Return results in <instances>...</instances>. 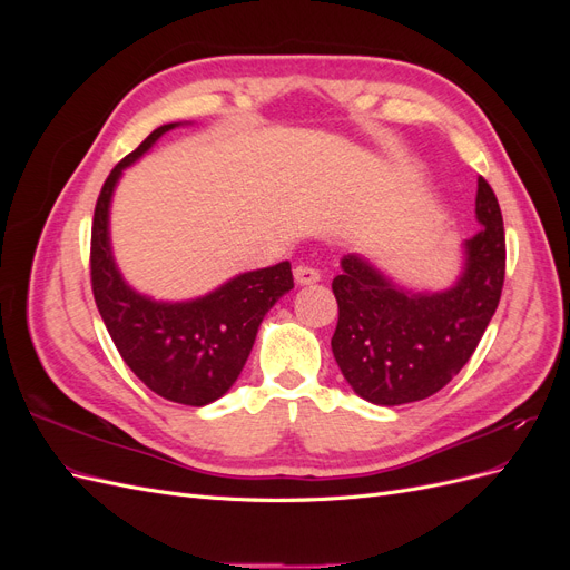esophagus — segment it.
<instances>
[{"instance_id":"obj_1","label":"esophagus","mask_w":570,"mask_h":570,"mask_svg":"<svg viewBox=\"0 0 570 570\" xmlns=\"http://www.w3.org/2000/svg\"><path fill=\"white\" fill-rule=\"evenodd\" d=\"M295 281L297 285H314L321 281V271L314 268V266H306V264H299L295 268Z\"/></svg>"}]
</instances>
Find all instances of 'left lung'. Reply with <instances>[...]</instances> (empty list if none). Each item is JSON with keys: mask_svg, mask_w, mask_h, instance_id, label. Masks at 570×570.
I'll use <instances>...</instances> for the list:
<instances>
[{"mask_svg": "<svg viewBox=\"0 0 570 570\" xmlns=\"http://www.w3.org/2000/svg\"><path fill=\"white\" fill-rule=\"evenodd\" d=\"M480 230L465 239L461 281L435 295H411L354 254L333 281L337 327L331 340L342 375L366 402L396 406L440 392L485 335L507 273L499 202L478 178Z\"/></svg>", "mask_w": 570, "mask_h": 570, "instance_id": "obj_1", "label": "left lung"}]
</instances>
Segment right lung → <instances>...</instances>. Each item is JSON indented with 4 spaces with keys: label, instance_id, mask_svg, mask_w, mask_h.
Returning a JSON list of instances; mask_svg holds the SVG:
<instances>
[{
    "label": "right lung",
    "instance_id": "obj_1",
    "mask_svg": "<svg viewBox=\"0 0 570 570\" xmlns=\"http://www.w3.org/2000/svg\"><path fill=\"white\" fill-rule=\"evenodd\" d=\"M168 124L120 159L101 185L90 237L92 295L120 358L140 381L168 402L204 406L237 381L256 340L258 323L295 287L287 262L243 273L212 295L183 304H157L120 278L109 249V202L128 164L174 128Z\"/></svg>",
    "mask_w": 570,
    "mask_h": 570
}]
</instances>
